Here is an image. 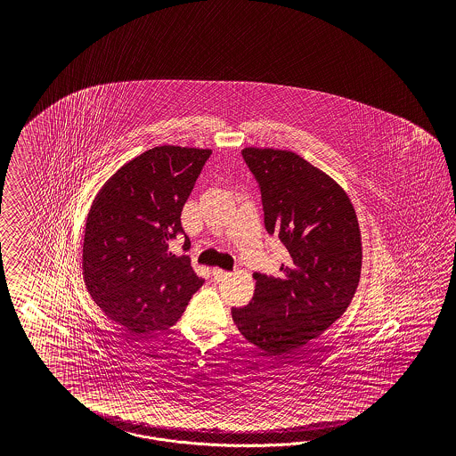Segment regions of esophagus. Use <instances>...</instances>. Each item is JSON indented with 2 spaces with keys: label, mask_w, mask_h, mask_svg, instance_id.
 Listing matches in <instances>:
<instances>
[{
  "label": "esophagus",
  "mask_w": 456,
  "mask_h": 456,
  "mask_svg": "<svg viewBox=\"0 0 456 456\" xmlns=\"http://www.w3.org/2000/svg\"><path fill=\"white\" fill-rule=\"evenodd\" d=\"M212 276L216 281H224V279H227V277L231 276V273H227V271H222V269H212Z\"/></svg>",
  "instance_id": "esophagus-1"
}]
</instances>
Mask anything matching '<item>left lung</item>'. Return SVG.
<instances>
[{"label": "left lung", "mask_w": 456, "mask_h": 456, "mask_svg": "<svg viewBox=\"0 0 456 456\" xmlns=\"http://www.w3.org/2000/svg\"><path fill=\"white\" fill-rule=\"evenodd\" d=\"M264 225L289 252L281 276L256 273L254 297L232 307L248 343L281 356L318 338L345 314L361 274V234L345 191L297 153L248 147Z\"/></svg>", "instance_id": "1"}]
</instances>
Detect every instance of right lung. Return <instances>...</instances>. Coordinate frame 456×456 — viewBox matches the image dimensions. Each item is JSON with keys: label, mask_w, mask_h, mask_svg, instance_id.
Wrapping results in <instances>:
<instances>
[{"label": "right lung", "mask_w": 456, "mask_h": 456, "mask_svg": "<svg viewBox=\"0 0 456 456\" xmlns=\"http://www.w3.org/2000/svg\"><path fill=\"white\" fill-rule=\"evenodd\" d=\"M212 151L162 145L118 168L98 192L83 239L85 286L128 331L167 330L204 279L193 273L180 214ZM182 233V256L169 242Z\"/></svg>", "instance_id": "obj_1"}]
</instances>
